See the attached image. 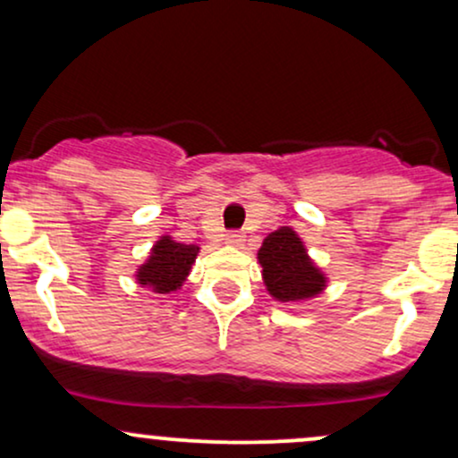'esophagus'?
Masks as SVG:
<instances>
[{"label": "esophagus", "instance_id": "34e87169", "mask_svg": "<svg viewBox=\"0 0 458 458\" xmlns=\"http://www.w3.org/2000/svg\"><path fill=\"white\" fill-rule=\"evenodd\" d=\"M225 243H228L230 247H241L245 243V236L241 233H228L225 234Z\"/></svg>", "mask_w": 458, "mask_h": 458}]
</instances>
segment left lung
I'll return each mask as SVG.
<instances>
[{
  "instance_id": "obj_1",
  "label": "left lung",
  "mask_w": 458,
  "mask_h": 458,
  "mask_svg": "<svg viewBox=\"0 0 458 458\" xmlns=\"http://www.w3.org/2000/svg\"><path fill=\"white\" fill-rule=\"evenodd\" d=\"M259 262L267 291L276 301H308L327 288V277L310 259L301 236L291 225L267 234L259 250Z\"/></svg>"
}]
</instances>
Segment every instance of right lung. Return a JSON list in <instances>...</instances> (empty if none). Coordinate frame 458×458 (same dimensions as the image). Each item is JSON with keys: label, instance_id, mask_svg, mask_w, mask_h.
I'll return each instance as SVG.
<instances>
[{"label": "right lung", "instance_id": "obj_1", "mask_svg": "<svg viewBox=\"0 0 458 458\" xmlns=\"http://www.w3.org/2000/svg\"><path fill=\"white\" fill-rule=\"evenodd\" d=\"M199 247L178 243L174 236L163 234L155 245H152L150 256L144 265L135 271V280L140 286L152 288V293L167 295L174 293L187 280L191 265L196 262Z\"/></svg>", "mask_w": 458, "mask_h": 458}]
</instances>
